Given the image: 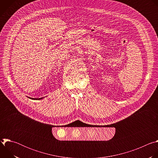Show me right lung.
<instances>
[{
	"label": "right lung",
	"instance_id": "obj_1",
	"mask_svg": "<svg viewBox=\"0 0 158 158\" xmlns=\"http://www.w3.org/2000/svg\"><path fill=\"white\" fill-rule=\"evenodd\" d=\"M30 99H34V100H39V99H42L43 98H29Z\"/></svg>",
	"mask_w": 158,
	"mask_h": 158
}]
</instances>
